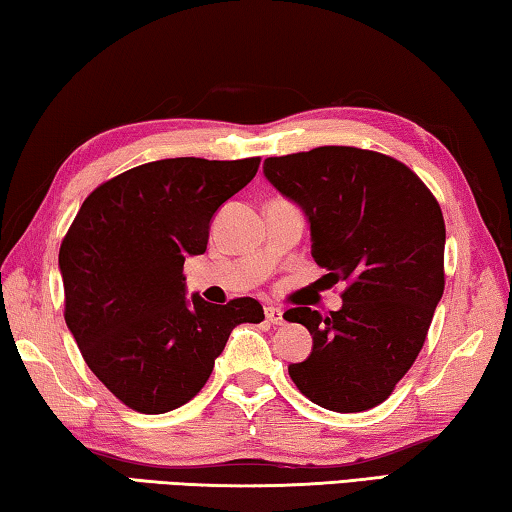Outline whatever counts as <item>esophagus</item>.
Returning a JSON list of instances; mask_svg holds the SVG:
<instances>
[{"instance_id": "esophagus-1", "label": "esophagus", "mask_w": 512, "mask_h": 512, "mask_svg": "<svg viewBox=\"0 0 512 512\" xmlns=\"http://www.w3.org/2000/svg\"><path fill=\"white\" fill-rule=\"evenodd\" d=\"M265 317L270 324H281L283 322V311L276 306H265Z\"/></svg>"}]
</instances>
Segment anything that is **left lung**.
<instances>
[{"label": "left lung", "mask_w": 512, "mask_h": 512, "mask_svg": "<svg viewBox=\"0 0 512 512\" xmlns=\"http://www.w3.org/2000/svg\"><path fill=\"white\" fill-rule=\"evenodd\" d=\"M263 174L306 215L315 263L347 281L340 311L283 315L313 335L290 379L335 413L379 406L415 363L445 292L440 204L404 163L356 147L265 158Z\"/></svg>", "instance_id": "left-lung-1"}]
</instances>
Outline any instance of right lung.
Returning a JSON list of instances; mask_svg holds the SVG:
<instances>
[{
  "label": "right lung",
  "instance_id": "add662e5",
  "mask_svg": "<svg viewBox=\"0 0 512 512\" xmlns=\"http://www.w3.org/2000/svg\"><path fill=\"white\" fill-rule=\"evenodd\" d=\"M261 158H165L92 190L58 251L65 324L92 374L138 413L161 415L204 388L238 324L263 322L251 297H186L183 263L208 245L213 215Z\"/></svg>",
  "mask_w": 512,
  "mask_h": 512
}]
</instances>
